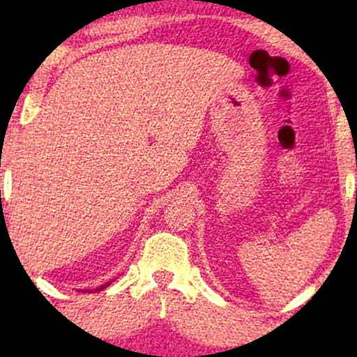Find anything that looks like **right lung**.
Masks as SVG:
<instances>
[{
    "mask_svg": "<svg viewBox=\"0 0 357 357\" xmlns=\"http://www.w3.org/2000/svg\"><path fill=\"white\" fill-rule=\"evenodd\" d=\"M110 285V283H105V285H102V287H100V289H96V291H98V290H103V289H105V287H109ZM86 291V290H84Z\"/></svg>",
    "mask_w": 357,
    "mask_h": 357,
    "instance_id": "right-lung-1",
    "label": "right lung"
}]
</instances>
